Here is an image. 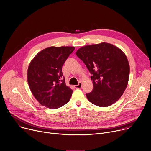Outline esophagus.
I'll return each mask as SVG.
<instances>
[{
	"label": "esophagus",
	"instance_id": "1",
	"mask_svg": "<svg viewBox=\"0 0 151 151\" xmlns=\"http://www.w3.org/2000/svg\"><path fill=\"white\" fill-rule=\"evenodd\" d=\"M81 87H82V83L81 82H79L77 85L75 86V87L76 88H80Z\"/></svg>",
	"mask_w": 151,
	"mask_h": 151
}]
</instances>
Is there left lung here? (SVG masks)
Segmentation results:
<instances>
[{
	"label": "left lung",
	"mask_w": 151,
	"mask_h": 151,
	"mask_svg": "<svg viewBox=\"0 0 151 151\" xmlns=\"http://www.w3.org/2000/svg\"><path fill=\"white\" fill-rule=\"evenodd\" d=\"M76 55L92 74L93 89L86 94L88 100L101 107L116 102L123 95L129 78L130 65L125 53L103 42L81 47Z\"/></svg>",
	"instance_id": "left-lung-1"
}]
</instances>
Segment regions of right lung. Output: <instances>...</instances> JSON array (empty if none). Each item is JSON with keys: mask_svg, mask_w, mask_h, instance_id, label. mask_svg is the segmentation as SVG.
<instances>
[{"mask_svg": "<svg viewBox=\"0 0 151 151\" xmlns=\"http://www.w3.org/2000/svg\"><path fill=\"white\" fill-rule=\"evenodd\" d=\"M74 49L72 46L47 47L38 53L29 63L28 86L42 105L53 109L69 102L73 90L65 84L62 67Z\"/></svg>", "mask_w": 151, "mask_h": 151, "instance_id": "add662e5", "label": "right lung"}]
</instances>
